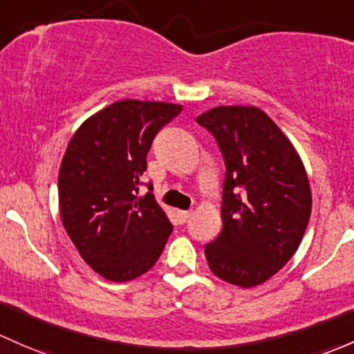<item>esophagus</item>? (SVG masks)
<instances>
[{
  "label": "esophagus",
  "mask_w": 354,
  "mask_h": 354,
  "mask_svg": "<svg viewBox=\"0 0 354 354\" xmlns=\"http://www.w3.org/2000/svg\"><path fill=\"white\" fill-rule=\"evenodd\" d=\"M189 215H192V210H178V218H180V222H187Z\"/></svg>",
  "instance_id": "obj_1"
}]
</instances>
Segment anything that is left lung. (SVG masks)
Listing matches in <instances>:
<instances>
[{
    "label": "left lung",
    "mask_w": 354,
    "mask_h": 354,
    "mask_svg": "<svg viewBox=\"0 0 354 354\" xmlns=\"http://www.w3.org/2000/svg\"><path fill=\"white\" fill-rule=\"evenodd\" d=\"M224 156L222 232L205 245L212 273L243 288L265 283L295 254L312 210L299 152L263 110L217 106L196 118Z\"/></svg>",
    "instance_id": "8db88e82"
}]
</instances>
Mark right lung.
I'll return each mask as SVG.
<instances>
[{
    "label": "right lung",
    "instance_id": "1",
    "mask_svg": "<svg viewBox=\"0 0 354 354\" xmlns=\"http://www.w3.org/2000/svg\"><path fill=\"white\" fill-rule=\"evenodd\" d=\"M181 105L122 100L91 115L71 137L59 169L62 225L81 258L110 281H130L156 265L173 232L140 176L156 133Z\"/></svg>",
    "mask_w": 354,
    "mask_h": 354
}]
</instances>
